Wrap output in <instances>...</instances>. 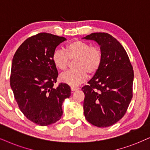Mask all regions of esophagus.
Wrapping results in <instances>:
<instances>
[{
  "instance_id": "1",
  "label": "esophagus",
  "mask_w": 150,
  "mask_h": 150,
  "mask_svg": "<svg viewBox=\"0 0 150 150\" xmlns=\"http://www.w3.org/2000/svg\"><path fill=\"white\" fill-rule=\"evenodd\" d=\"M71 89L72 91H75L78 90L79 88H78V87H75V86H71Z\"/></svg>"
}]
</instances>
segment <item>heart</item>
Returning a JSON list of instances; mask_svg holds the SVG:
<instances>
[{"instance_id":"obj_1","label":"heart","mask_w":150,"mask_h":150,"mask_svg":"<svg viewBox=\"0 0 150 150\" xmlns=\"http://www.w3.org/2000/svg\"><path fill=\"white\" fill-rule=\"evenodd\" d=\"M52 62L57 69L64 71L69 67L70 61H74L75 69L60 75V80L71 86L83 82L87 74L93 75L100 68L102 61L101 50L91 46L86 41L75 40L66 46V51L57 49L52 54Z\"/></svg>"}]
</instances>
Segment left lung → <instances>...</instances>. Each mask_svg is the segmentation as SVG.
<instances>
[{"instance_id":"1","label":"left lung","mask_w":150,"mask_h":150,"mask_svg":"<svg viewBox=\"0 0 150 150\" xmlns=\"http://www.w3.org/2000/svg\"><path fill=\"white\" fill-rule=\"evenodd\" d=\"M100 46L102 64L88 85L81 88L85 98L86 120L98 127H107L125 114L133 96L134 71L127 53L111 35L96 33L83 38Z\"/></svg>"}]
</instances>
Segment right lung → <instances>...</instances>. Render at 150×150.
I'll return each instance as SVG.
<instances>
[{
  "label": "right lung",
  "instance_id": "1",
  "mask_svg": "<svg viewBox=\"0 0 150 150\" xmlns=\"http://www.w3.org/2000/svg\"><path fill=\"white\" fill-rule=\"evenodd\" d=\"M63 37L39 33L26 39L12 59L10 86L18 107L28 120L41 126L61 118L62 103L71 96V88L60 83L54 88L58 72L52 54Z\"/></svg>",
  "mask_w": 150,
  "mask_h": 150
}]
</instances>
